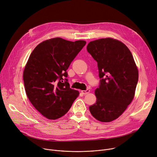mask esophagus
<instances>
[{
	"label": "esophagus",
	"mask_w": 157,
	"mask_h": 157,
	"mask_svg": "<svg viewBox=\"0 0 157 157\" xmlns=\"http://www.w3.org/2000/svg\"><path fill=\"white\" fill-rule=\"evenodd\" d=\"M89 92H90V90H89V89H87L86 90H82V91H81V93H82V94H83V95L88 94Z\"/></svg>",
	"instance_id": "34e87169"
}]
</instances>
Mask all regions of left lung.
<instances>
[{"instance_id": "8db88e82", "label": "left lung", "mask_w": 157, "mask_h": 157, "mask_svg": "<svg viewBox=\"0 0 157 157\" xmlns=\"http://www.w3.org/2000/svg\"><path fill=\"white\" fill-rule=\"evenodd\" d=\"M87 52L98 62L99 87L95 90L96 102L89 106L92 116L101 122L118 118L133 99L138 70L129 48L112 38L90 41Z\"/></svg>"}]
</instances>
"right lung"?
Here are the masks:
<instances>
[{
    "label": "right lung",
    "mask_w": 157,
    "mask_h": 157,
    "mask_svg": "<svg viewBox=\"0 0 157 157\" xmlns=\"http://www.w3.org/2000/svg\"><path fill=\"white\" fill-rule=\"evenodd\" d=\"M86 41L61 38L45 40L31 53L23 71L28 98L41 114L55 120L64 116L79 95L70 88L67 70Z\"/></svg>",
    "instance_id": "obj_1"
}]
</instances>
